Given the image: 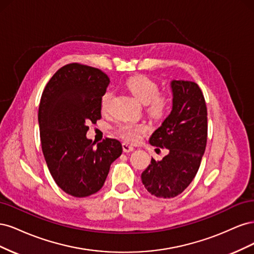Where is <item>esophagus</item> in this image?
I'll use <instances>...</instances> for the list:
<instances>
[{
    "instance_id": "esophagus-1",
    "label": "esophagus",
    "mask_w": 254,
    "mask_h": 254,
    "mask_svg": "<svg viewBox=\"0 0 254 254\" xmlns=\"http://www.w3.org/2000/svg\"><path fill=\"white\" fill-rule=\"evenodd\" d=\"M122 146H123V151H124V152H130V151H132L134 149L133 146H131L128 143H123Z\"/></svg>"
}]
</instances>
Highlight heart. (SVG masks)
Masks as SVG:
<instances>
[{
  "instance_id": "1",
  "label": "heart",
  "mask_w": 254,
  "mask_h": 254,
  "mask_svg": "<svg viewBox=\"0 0 254 254\" xmlns=\"http://www.w3.org/2000/svg\"><path fill=\"white\" fill-rule=\"evenodd\" d=\"M126 88L133 96L145 105L146 111L155 118H162L170 111L172 97L166 92H159L158 83L145 75L132 76L126 80ZM113 93L106 91L101 98V110L104 113L109 112ZM117 133L128 142L136 143L147 130V126L143 123H121L117 127Z\"/></svg>"
}]
</instances>
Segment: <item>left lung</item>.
Masks as SVG:
<instances>
[{"instance_id": "1", "label": "left lung", "mask_w": 254, "mask_h": 254, "mask_svg": "<svg viewBox=\"0 0 254 254\" xmlns=\"http://www.w3.org/2000/svg\"><path fill=\"white\" fill-rule=\"evenodd\" d=\"M172 90L173 110L149 139L170 153L161 161L151 159L141 176L145 189L158 198L176 197L190 186L207 140V111L200 88L193 81L173 80Z\"/></svg>"}]
</instances>
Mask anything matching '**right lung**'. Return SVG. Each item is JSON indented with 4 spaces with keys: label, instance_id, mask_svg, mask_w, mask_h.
<instances>
[{
    "label": "right lung",
    "instance_id": "add662e5",
    "mask_svg": "<svg viewBox=\"0 0 254 254\" xmlns=\"http://www.w3.org/2000/svg\"><path fill=\"white\" fill-rule=\"evenodd\" d=\"M110 79L99 68L80 64L60 67L45 86L38 121L42 152L57 186L82 198L104 186L110 165L122 155V144L106 137L94 147L88 124L101 120V98Z\"/></svg>",
    "mask_w": 254,
    "mask_h": 254
}]
</instances>
